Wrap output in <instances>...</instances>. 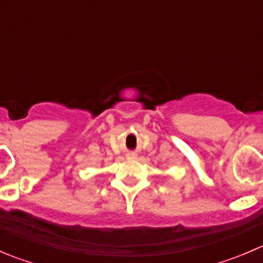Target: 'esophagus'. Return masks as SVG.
<instances>
[{
  "label": "esophagus",
  "mask_w": 263,
  "mask_h": 263,
  "mask_svg": "<svg viewBox=\"0 0 263 263\" xmlns=\"http://www.w3.org/2000/svg\"><path fill=\"white\" fill-rule=\"evenodd\" d=\"M135 156H136V155H134V154H129L128 158H135Z\"/></svg>",
  "instance_id": "34e87169"
}]
</instances>
